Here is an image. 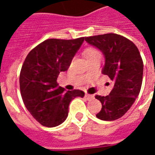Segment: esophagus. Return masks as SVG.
Returning <instances> with one entry per match:
<instances>
[{
    "label": "esophagus",
    "instance_id": "34e87169",
    "mask_svg": "<svg viewBox=\"0 0 155 155\" xmlns=\"http://www.w3.org/2000/svg\"><path fill=\"white\" fill-rule=\"evenodd\" d=\"M85 98L87 100V101H89V100H92L94 98V97L92 96V95H90V94H87V93H86L85 94Z\"/></svg>",
    "mask_w": 155,
    "mask_h": 155
}]
</instances>
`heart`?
Wrapping results in <instances>:
<instances>
[{
	"label": "heart",
	"mask_w": 155,
	"mask_h": 155,
	"mask_svg": "<svg viewBox=\"0 0 155 155\" xmlns=\"http://www.w3.org/2000/svg\"><path fill=\"white\" fill-rule=\"evenodd\" d=\"M83 54L84 56V58L87 59V61L101 57V54L99 50L95 48V47H87L84 51Z\"/></svg>",
	"instance_id": "obj_1"
}]
</instances>
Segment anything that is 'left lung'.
Returning a JSON list of instances; mask_svg holds the SVG:
<instances>
[{
	"instance_id": "obj_1",
	"label": "left lung",
	"mask_w": 155,
	"mask_h": 155,
	"mask_svg": "<svg viewBox=\"0 0 155 155\" xmlns=\"http://www.w3.org/2000/svg\"><path fill=\"white\" fill-rule=\"evenodd\" d=\"M85 41L103 52L105 64L102 73L113 84L108 96L95 97L102 104L97 117L117 120L130 109L141 90L143 62L140 52L132 41L114 33L90 36Z\"/></svg>"
}]
</instances>
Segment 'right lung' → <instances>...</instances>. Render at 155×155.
<instances>
[{
    "instance_id": "1",
    "label": "right lung",
    "mask_w": 155,
    "mask_h": 155,
    "mask_svg": "<svg viewBox=\"0 0 155 155\" xmlns=\"http://www.w3.org/2000/svg\"><path fill=\"white\" fill-rule=\"evenodd\" d=\"M84 40V37L45 40L29 52L23 63L21 95L28 111L43 126L62 124L68 117L70 102L76 97H84L80 90L65 92L57 83L59 73L68 70Z\"/></svg>"
}]
</instances>
